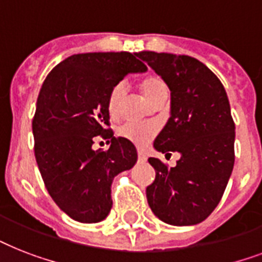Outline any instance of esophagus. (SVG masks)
Masks as SVG:
<instances>
[{
	"label": "esophagus",
	"mask_w": 262,
	"mask_h": 262,
	"mask_svg": "<svg viewBox=\"0 0 262 262\" xmlns=\"http://www.w3.org/2000/svg\"><path fill=\"white\" fill-rule=\"evenodd\" d=\"M137 155H139L140 162H145V160H147V155H145V152L141 151V149H139V151H137Z\"/></svg>",
	"instance_id": "34e87169"
}]
</instances>
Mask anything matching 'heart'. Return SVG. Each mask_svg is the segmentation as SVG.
<instances>
[{
  "label": "heart",
  "mask_w": 262,
  "mask_h": 262,
  "mask_svg": "<svg viewBox=\"0 0 262 262\" xmlns=\"http://www.w3.org/2000/svg\"><path fill=\"white\" fill-rule=\"evenodd\" d=\"M140 90L143 92L148 102L154 103L158 99L167 96L168 85L160 76L149 75L141 79L139 84ZM125 96V87L123 84H115L111 88L107 96V113L111 118H117L119 115V107L122 103V99ZM158 133V126L155 123H139V122H125L117 129V136L121 139H125L130 141L135 145L144 147L151 141Z\"/></svg>",
  "instance_id": "obj_1"
}]
</instances>
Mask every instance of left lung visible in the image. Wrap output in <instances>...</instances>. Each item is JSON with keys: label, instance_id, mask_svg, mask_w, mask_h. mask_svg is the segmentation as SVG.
I'll use <instances>...</instances> for the list:
<instances>
[{"label": "left lung", "instance_id": "8db88e82", "mask_svg": "<svg viewBox=\"0 0 262 262\" xmlns=\"http://www.w3.org/2000/svg\"><path fill=\"white\" fill-rule=\"evenodd\" d=\"M171 91V117L154 147L179 152L175 167L156 158L155 181L147 187L152 212L172 226L201 223L217 207L235 162V123L223 84L199 59L189 55L141 51Z\"/></svg>", "mask_w": 262, "mask_h": 262}]
</instances>
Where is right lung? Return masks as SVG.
I'll return each instance as SVG.
<instances>
[{"mask_svg":"<svg viewBox=\"0 0 262 262\" xmlns=\"http://www.w3.org/2000/svg\"><path fill=\"white\" fill-rule=\"evenodd\" d=\"M145 71L137 54L84 53L63 59L43 81L32 118L35 158L49 194L72 219H104L113 179L137 162L135 145L113 136L107 96L127 73ZM96 135L111 140L108 150L92 149Z\"/></svg>","mask_w":262,"mask_h":262,"instance_id":"obj_1","label":"right lung"}]
</instances>
